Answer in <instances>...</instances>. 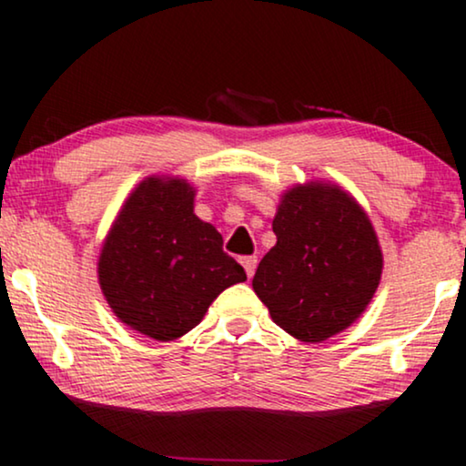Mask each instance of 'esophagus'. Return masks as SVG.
Returning a JSON list of instances; mask_svg holds the SVG:
<instances>
[{"instance_id": "obj_1", "label": "esophagus", "mask_w": 466, "mask_h": 466, "mask_svg": "<svg viewBox=\"0 0 466 466\" xmlns=\"http://www.w3.org/2000/svg\"><path fill=\"white\" fill-rule=\"evenodd\" d=\"M257 257H244L241 258V265H244V269H246V274H248V278H252L255 276V269H257Z\"/></svg>"}]
</instances>
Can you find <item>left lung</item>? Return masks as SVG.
Masks as SVG:
<instances>
[{
    "label": "left lung",
    "mask_w": 466,
    "mask_h": 466,
    "mask_svg": "<svg viewBox=\"0 0 466 466\" xmlns=\"http://www.w3.org/2000/svg\"><path fill=\"white\" fill-rule=\"evenodd\" d=\"M276 246L252 289L276 325L321 342L358 321L377 291L383 255L372 222L340 186L310 181L287 190L271 222Z\"/></svg>",
    "instance_id": "8db88e82"
}]
</instances>
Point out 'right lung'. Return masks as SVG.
Masks as SVG:
<instances>
[{"label": "right lung", "mask_w": 466, "mask_h": 466, "mask_svg": "<svg viewBox=\"0 0 466 466\" xmlns=\"http://www.w3.org/2000/svg\"><path fill=\"white\" fill-rule=\"evenodd\" d=\"M98 280L119 321L168 342L201 323L211 301L246 280L222 235L195 216V188L145 177L119 209L98 258Z\"/></svg>", "instance_id": "add662e5"}]
</instances>
